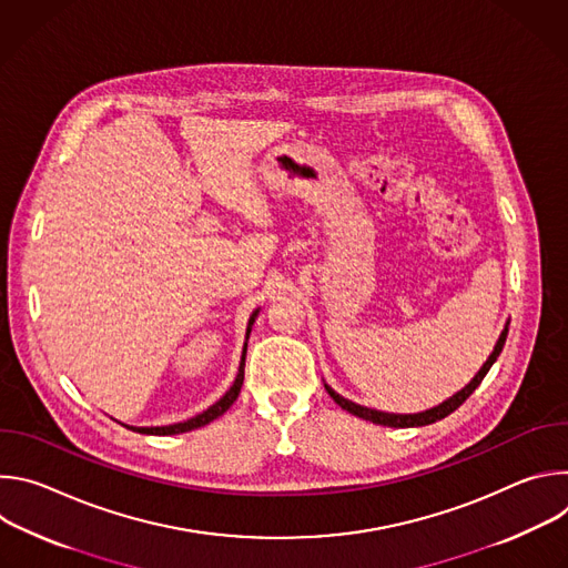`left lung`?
I'll use <instances>...</instances> for the list:
<instances>
[{"label":"left lung","mask_w":568,"mask_h":568,"mask_svg":"<svg viewBox=\"0 0 568 568\" xmlns=\"http://www.w3.org/2000/svg\"><path fill=\"white\" fill-rule=\"evenodd\" d=\"M508 326H510V321H506V326H504V331H501V335H499V339H497V344H495V351L490 353L488 359L483 362V366L478 368V373H476L460 390H456L452 397H447L445 402L436 404V407H432V409H427V412H418V414H386V412L368 409V407H362V404H355V402L346 399L344 395H339V393H337L333 386H328V384H323V386H326L328 395L339 404L342 409H346L348 414H353V416H357V418H362V420H368V423H373V425L395 427V429H404V427H425V425H432V423L443 420L445 416L454 414V412L460 407V404L474 393V388L483 382V377L488 375V371L493 368V364H495L497 357L501 355L504 344H506V337H508Z\"/></svg>","instance_id":"obj_1"}]
</instances>
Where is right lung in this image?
I'll return each mask as SVG.
<instances>
[{"instance_id": "add662e5", "label": "right lung", "mask_w": 568, "mask_h": 568, "mask_svg": "<svg viewBox=\"0 0 568 568\" xmlns=\"http://www.w3.org/2000/svg\"><path fill=\"white\" fill-rule=\"evenodd\" d=\"M258 312H261V307H256L254 312H252V316H250V323H247V333H245V348H242V357H240V366H237V375H235V379H233V384H231V388L215 402V404H211V407L206 409V412H202V414H197V416H193V418H189V420H184V423H175V425H164V427H132V425H123V427H128V429H132V432H139V434H148V436H175V434H184V432H193V429H200V427H204V425H209V423H213L215 418H220L231 404L235 402V397H237V393H240V388H242V379H245V357H247V342H250V335H252V326H254V321H256V316H258Z\"/></svg>"}]
</instances>
